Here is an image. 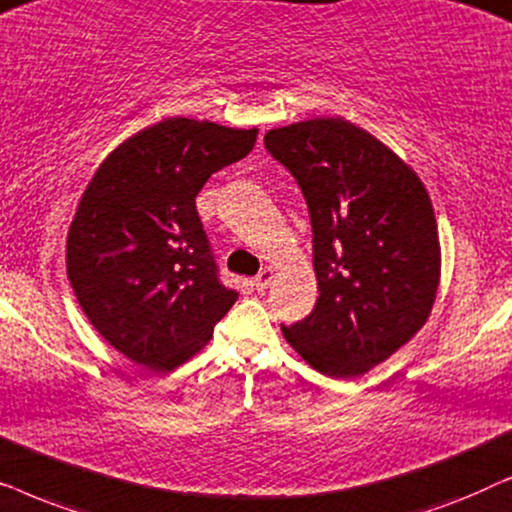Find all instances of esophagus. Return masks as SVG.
I'll list each match as a JSON object with an SVG mask.
<instances>
[{"label":"esophagus","instance_id":"34e87169","mask_svg":"<svg viewBox=\"0 0 512 512\" xmlns=\"http://www.w3.org/2000/svg\"><path fill=\"white\" fill-rule=\"evenodd\" d=\"M270 282H272V270L265 268V270L258 272V275H256L254 279H251V286H254V291L263 293V291L270 286Z\"/></svg>","mask_w":512,"mask_h":512}]
</instances>
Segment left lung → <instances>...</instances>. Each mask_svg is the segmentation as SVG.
Returning <instances> with one entry per match:
<instances>
[{"label":"left lung","instance_id":"8db88e82","mask_svg":"<svg viewBox=\"0 0 512 512\" xmlns=\"http://www.w3.org/2000/svg\"><path fill=\"white\" fill-rule=\"evenodd\" d=\"M265 149L310 209L319 298L282 326L289 345L328 377L363 375L403 347L436 300L438 226L417 174L345 118L270 130Z\"/></svg>","mask_w":512,"mask_h":512}]
</instances>
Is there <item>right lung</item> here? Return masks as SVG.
Returning a JSON list of instances; mask_svg holds the SVG:
<instances>
[{
  "label": "right lung",
  "mask_w": 512,
  "mask_h": 512,
  "mask_svg": "<svg viewBox=\"0 0 512 512\" xmlns=\"http://www.w3.org/2000/svg\"><path fill=\"white\" fill-rule=\"evenodd\" d=\"M256 135L165 118L118 146L90 179L69 228L67 275L90 324L135 363L181 366L237 300L221 282L195 198L254 149Z\"/></svg>",
  "instance_id": "right-lung-1"
}]
</instances>
